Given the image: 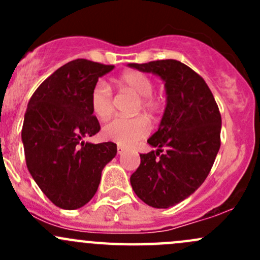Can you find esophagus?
<instances>
[{"label":"esophagus","instance_id":"1","mask_svg":"<svg viewBox=\"0 0 260 260\" xmlns=\"http://www.w3.org/2000/svg\"><path fill=\"white\" fill-rule=\"evenodd\" d=\"M124 152H125L124 147H122V146H118L117 147V153L118 154H122V153H124Z\"/></svg>","mask_w":260,"mask_h":260}]
</instances>
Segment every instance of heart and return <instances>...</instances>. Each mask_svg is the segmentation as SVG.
Segmentation results:
<instances>
[{
    "label": "heart",
    "instance_id": "1",
    "mask_svg": "<svg viewBox=\"0 0 260 260\" xmlns=\"http://www.w3.org/2000/svg\"><path fill=\"white\" fill-rule=\"evenodd\" d=\"M117 86L120 90H127L138 96L136 111H143L149 115H157L164 109V101L153 95V83L146 74L136 70L125 72L117 79ZM90 107L95 117L107 119L113 112V95L106 83L98 81L90 93ZM151 131L148 119L145 115H136L132 118L117 117L107 123L103 128L106 140L112 141L119 146H132L145 138Z\"/></svg>",
    "mask_w": 260,
    "mask_h": 260
}]
</instances>
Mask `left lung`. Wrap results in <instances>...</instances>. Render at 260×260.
I'll list each match as a JSON object with an SVG mask.
<instances>
[{
	"label": "left lung",
	"mask_w": 260,
	"mask_h": 260,
	"mask_svg": "<svg viewBox=\"0 0 260 260\" xmlns=\"http://www.w3.org/2000/svg\"><path fill=\"white\" fill-rule=\"evenodd\" d=\"M129 67L157 74L166 86L161 124L147 141L158 149L140 154L131 185L147 205L167 209L195 192L208 177L221 143V115L208 84L187 65L167 59Z\"/></svg>",
	"instance_id": "1"
}]
</instances>
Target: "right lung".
<instances>
[{"instance_id":"add662e5","label":"right lung","mask_w":260,"mask_h":260,"mask_svg":"<svg viewBox=\"0 0 260 260\" xmlns=\"http://www.w3.org/2000/svg\"><path fill=\"white\" fill-rule=\"evenodd\" d=\"M113 68L73 60L46 78L28 101L21 132L26 165L46 198L61 209L74 210L89 203L102 170L117 154L113 142L83 141L101 131L90 93Z\"/></svg>"}]
</instances>
